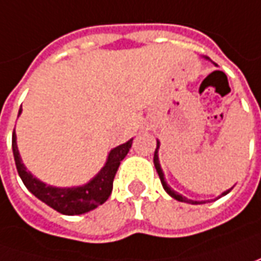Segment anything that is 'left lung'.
Wrapping results in <instances>:
<instances>
[{
    "label": "left lung",
    "mask_w": 261,
    "mask_h": 261,
    "mask_svg": "<svg viewBox=\"0 0 261 261\" xmlns=\"http://www.w3.org/2000/svg\"><path fill=\"white\" fill-rule=\"evenodd\" d=\"M158 150H159V143H158V147H156V151H154V158H153V162H154V167H156V170H158L159 173V177H160V180H162V185H163V188H165V191H166L172 198H175V199H177V201H180V202H188V203H205V201H202V202H198V201H191V199H188V198H185V196H182V195H179L177 192H175L173 189H170L169 186H167V184L165 182V176H163V170H162V167H160V163H159V156H158ZM231 191V189H229ZM229 191H227V192H224L222 195H227V193L229 192ZM221 195V196H222Z\"/></svg>",
    "instance_id": "left-lung-1"
}]
</instances>
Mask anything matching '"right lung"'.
<instances>
[{
  "mask_svg": "<svg viewBox=\"0 0 261 261\" xmlns=\"http://www.w3.org/2000/svg\"><path fill=\"white\" fill-rule=\"evenodd\" d=\"M20 113H21V108L18 111V115ZM131 144H133V139L111 150L108 160H107V165L89 184H86L85 186H79V188L62 189V188L47 186L46 184L40 182L39 179H36L30 172H27V169L21 163L20 153L17 148L15 131L13 133L14 160H15L17 172L21 177L23 184L36 198L40 199L41 202L47 203L50 208H53L55 211L60 212L63 215L85 214V212L102 205L110 198V195L113 192V182L115 173L118 170V166H120L122 159L127 156Z\"/></svg>",
  "mask_w": 261,
  "mask_h": 261,
  "instance_id": "add662e5",
  "label": "right lung"
}]
</instances>
